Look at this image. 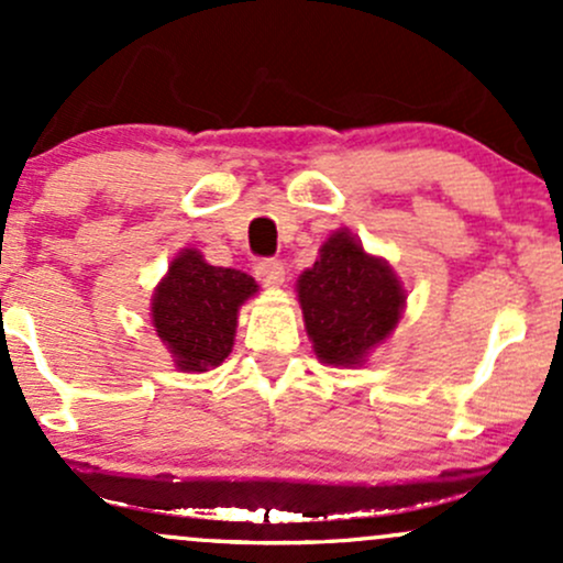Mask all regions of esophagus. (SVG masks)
Instances as JSON below:
<instances>
[{
    "label": "esophagus",
    "instance_id": "34e87169",
    "mask_svg": "<svg viewBox=\"0 0 563 563\" xmlns=\"http://www.w3.org/2000/svg\"><path fill=\"white\" fill-rule=\"evenodd\" d=\"M256 277L264 283V286L277 288L286 283V267H283L277 260H262L256 264Z\"/></svg>",
    "mask_w": 563,
    "mask_h": 563
}]
</instances>
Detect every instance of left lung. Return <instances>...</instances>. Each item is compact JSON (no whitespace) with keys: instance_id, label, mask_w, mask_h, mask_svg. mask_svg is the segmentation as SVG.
<instances>
[{"instance_id":"obj_1","label":"left lung","mask_w":563,"mask_h":563,"mask_svg":"<svg viewBox=\"0 0 563 563\" xmlns=\"http://www.w3.org/2000/svg\"><path fill=\"white\" fill-rule=\"evenodd\" d=\"M303 331L322 365L360 367L394 333L407 290L384 256L346 228L331 232L318 262L296 280Z\"/></svg>"}]
</instances>
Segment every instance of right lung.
<instances>
[{
    "mask_svg": "<svg viewBox=\"0 0 563 563\" xmlns=\"http://www.w3.org/2000/svg\"><path fill=\"white\" fill-rule=\"evenodd\" d=\"M260 290L241 269L214 267L198 249H183L161 277L151 318L161 344L183 373H206L230 357L238 312Z\"/></svg>",
    "mask_w": 563,
    "mask_h": 563,
    "instance_id": "right-lung-1",
    "label": "right lung"
}]
</instances>
